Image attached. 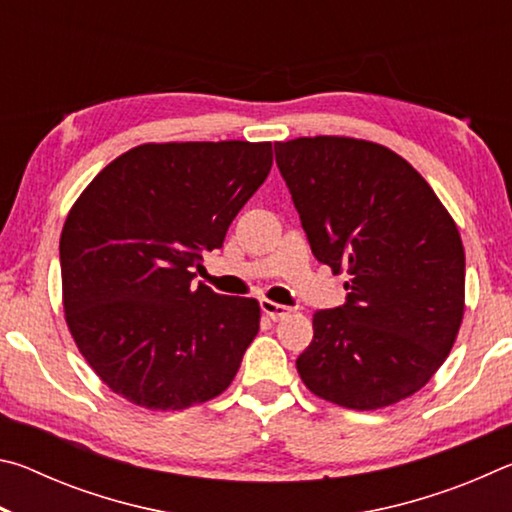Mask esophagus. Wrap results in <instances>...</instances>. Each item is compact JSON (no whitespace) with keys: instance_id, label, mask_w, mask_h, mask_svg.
<instances>
[{"instance_id":"34e87169","label":"esophagus","mask_w":512,"mask_h":512,"mask_svg":"<svg viewBox=\"0 0 512 512\" xmlns=\"http://www.w3.org/2000/svg\"><path fill=\"white\" fill-rule=\"evenodd\" d=\"M259 307H262L264 314L271 320H282L284 316H289V311H291L289 307L277 305V302H273V300H262L259 302Z\"/></svg>"}]
</instances>
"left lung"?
Instances as JSON below:
<instances>
[{"label": "left lung", "mask_w": 512, "mask_h": 512, "mask_svg": "<svg viewBox=\"0 0 512 512\" xmlns=\"http://www.w3.org/2000/svg\"><path fill=\"white\" fill-rule=\"evenodd\" d=\"M275 162L311 253L348 271L345 305L314 314L296 368L311 393L375 411L443 366L465 311V250L445 205L409 162L354 137L277 142Z\"/></svg>", "instance_id": "1"}]
</instances>
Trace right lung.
I'll use <instances>...</instances> for the list:
<instances>
[{"instance_id": "add662e5", "label": "right lung", "mask_w": 512, "mask_h": 512, "mask_svg": "<svg viewBox=\"0 0 512 512\" xmlns=\"http://www.w3.org/2000/svg\"><path fill=\"white\" fill-rule=\"evenodd\" d=\"M271 164V142L142 144L72 205L60 235L65 320L112 393L180 411L232 384L259 302L196 287L194 271Z\"/></svg>"}]
</instances>
